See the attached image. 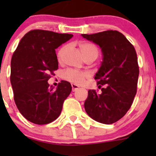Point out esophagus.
<instances>
[{
    "instance_id": "obj_1",
    "label": "esophagus",
    "mask_w": 156,
    "mask_h": 156,
    "mask_svg": "<svg viewBox=\"0 0 156 156\" xmlns=\"http://www.w3.org/2000/svg\"><path fill=\"white\" fill-rule=\"evenodd\" d=\"M72 91H76L78 89V88H79V87H78V85H77V84H72Z\"/></svg>"
}]
</instances>
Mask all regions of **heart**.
I'll return each instance as SVG.
<instances>
[{
    "label": "heart",
    "instance_id": "b5f03b06",
    "mask_svg": "<svg viewBox=\"0 0 156 156\" xmlns=\"http://www.w3.org/2000/svg\"><path fill=\"white\" fill-rule=\"evenodd\" d=\"M78 46H79L80 50L84 58L87 56H94L97 58L98 56V48L94 44L90 43L88 41H80L78 43ZM66 49V45H63L58 50L57 53H56V58L59 61H60L62 59V56ZM87 76L88 75L86 72H82V71L75 70V69H67L62 74V78L64 80L76 84H82L85 78H87Z\"/></svg>",
    "mask_w": 156,
    "mask_h": 156
}]
</instances>
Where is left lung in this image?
<instances>
[{
	"label": "left lung",
	"mask_w": 156,
	"mask_h": 156,
	"mask_svg": "<svg viewBox=\"0 0 156 156\" xmlns=\"http://www.w3.org/2000/svg\"><path fill=\"white\" fill-rule=\"evenodd\" d=\"M81 35L98 44L103 56L101 66L94 77L101 91L88 90L84 108L94 120L113 124L130 109L136 94L139 66L136 50L118 31Z\"/></svg>",
	"instance_id": "8db88e82"
}]
</instances>
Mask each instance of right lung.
Returning <instances> with one entry per match:
<instances>
[{"label":"right lung","instance_id":"right-lung-1","mask_svg":"<svg viewBox=\"0 0 156 156\" xmlns=\"http://www.w3.org/2000/svg\"><path fill=\"white\" fill-rule=\"evenodd\" d=\"M46 30H31L20 40L11 59L10 82L19 111L29 122L46 125L56 120L72 91L68 81L56 89L48 81L58 69L55 49L72 37Z\"/></svg>","mask_w":156,"mask_h":156}]
</instances>
